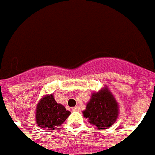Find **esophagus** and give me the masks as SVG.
Wrapping results in <instances>:
<instances>
[{
    "instance_id": "esophagus-1",
    "label": "esophagus",
    "mask_w": 155,
    "mask_h": 155,
    "mask_svg": "<svg viewBox=\"0 0 155 155\" xmlns=\"http://www.w3.org/2000/svg\"><path fill=\"white\" fill-rule=\"evenodd\" d=\"M72 110L73 111H80V107L78 106H75V107H73L72 108Z\"/></svg>"
}]
</instances>
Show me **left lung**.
I'll return each mask as SVG.
<instances>
[{"label": "left lung", "mask_w": 155, "mask_h": 155, "mask_svg": "<svg viewBox=\"0 0 155 155\" xmlns=\"http://www.w3.org/2000/svg\"><path fill=\"white\" fill-rule=\"evenodd\" d=\"M83 114L99 130L108 128L114 123L118 115L117 101L109 90L102 89L93 94Z\"/></svg>", "instance_id": "8db88e82"}]
</instances>
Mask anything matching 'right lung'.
<instances>
[{
  "label": "right lung",
  "mask_w": 155,
  "mask_h": 155,
  "mask_svg": "<svg viewBox=\"0 0 155 155\" xmlns=\"http://www.w3.org/2000/svg\"><path fill=\"white\" fill-rule=\"evenodd\" d=\"M70 114L62 105L57 103L53 95H47L38 103L36 110V120L41 128L54 130L62 124Z\"/></svg>",
  "instance_id": "obj_1"
}]
</instances>
